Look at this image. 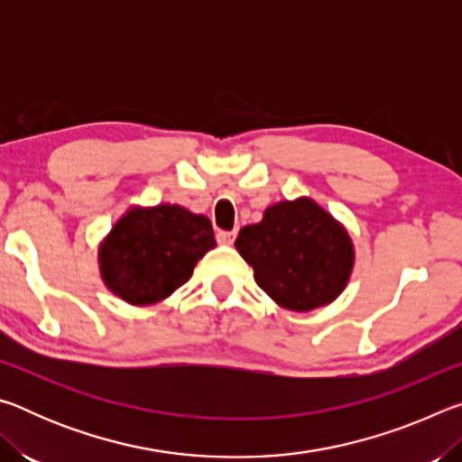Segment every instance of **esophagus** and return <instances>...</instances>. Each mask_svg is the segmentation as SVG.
I'll use <instances>...</instances> for the list:
<instances>
[{"instance_id": "1", "label": "esophagus", "mask_w": 462, "mask_h": 462, "mask_svg": "<svg viewBox=\"0 0 462 462\" xmlns=\"http://www.w3.org/2000/svg\"><path fill=\"white\" fill-rule=\"evenodd\" d=\"M216 238H217V242H220V245H232L234 242V238H236V230L234 232H217L216 234Z\"/></svg>"}]
</instances>
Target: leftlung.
<instances>
[{
	"instance_id": "8db88e82",
	"label": "left lung",
	"mask_w": 462,
	"mask_h": 462,
	"mask_svg": "<svg viewBox=\"0 0 462 462\" xmlns=\"http://www.w3.org/2000/svg\"><path fill=\"white\" fill-rule=\"evenodd\" d=\"M236 248L273 301L310 311L334 301L355 263L348 232L308 198L279 201L259 224L245 226Z\"/></svg>"
}]
</instances>
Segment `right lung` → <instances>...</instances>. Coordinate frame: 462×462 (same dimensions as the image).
Returning a JSON list of instances; mask_svg holds the SVG:
<instances>
[{
	"mask_svg": "<svg viewBox=\"0 0 462 462\" xmlns=\"http://www.w3.org/2000/svg\"><path fill=\"white\" fill-rule=\"evenodd\" d=\"M216 246L212 222L181 206L134 208L99 246L104 283L132 306L165 300Z\"/></svg>",
	"mask_w": 462,
	"mask_h": 462,
	"instance_id": "add662e5",
	"label": "right lung"
}]
</instances>
